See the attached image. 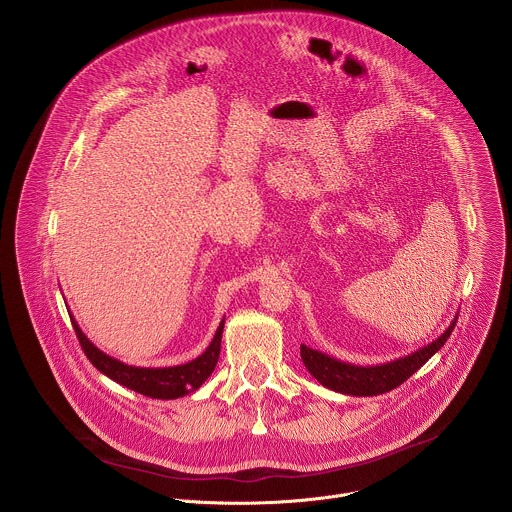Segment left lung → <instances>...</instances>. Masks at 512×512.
Wrapping results in <instances>:
<instances>
[{
  "instance_id": "1",
  "label": "left lung",
  "mask_w": 512,
  "mask_h": 512,
  "mask_svg": "<svg viewBox=\"0 0 512 512\" xmlns=\"http://www.w3.org/2000/svg\"><path fill=\"white\" fill-rule=\"evenodd\" d=\"M455 321L457 319H453L449 327L430 345L414 351L412 355H406L402 359H396L384 365L357 366L343 363L339 359H333L305 345H301V361L311 372V376L329 390L349 394V396L384 394L388 390H394L402 382H406L416 370H420L422 365H426L438 353L439 349L445 345V341L449 339L455 327Z\"/></svg>"
}]
</instances>
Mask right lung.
I'll list each match as a JSON object with an SVG mask.
<instances>
[{
    "mask_svg": "<svg viewBox=\"0 0 512 512\" xmlns=\"http://www.w3.org/2000/svg\"><path fill=\"white\" fill-rule=\"evenodd\" d=\"M71 315L73 321L74 333L80 341V347L88 361L96 366L102 374L112 378L114 382L144 394L149 398H159V400H175L181 396H187L203 386V382L213 374L220 355V339H222V329H224V319L220 321L219 329L207 347L203 355H199L195 361L185 363V365L165 366V368H146V366H132L106 355L100 351L78 327L76 319Z\"/></svg>",
    "mask_w": 512,
    "mask_h": 512,
    "instance_id": "obj_1",
    "label": "right lung"
}]
</instances>
